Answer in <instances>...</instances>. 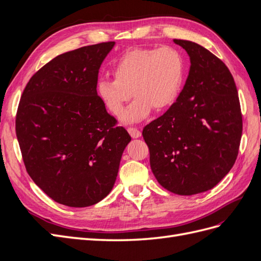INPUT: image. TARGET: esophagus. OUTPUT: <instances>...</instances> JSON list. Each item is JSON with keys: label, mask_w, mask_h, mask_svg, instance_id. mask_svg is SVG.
<instances>
[{"label": "esophagus", "mask_w": 261, "mask_h": 261, "mask_svg": "<svg viewBox=\"0 0 261 261\" xmlns=\"http://www.w3.org/2000/svg\"><path fill=\"white\" fill-rule=\"evenodd\" d=\"M127 132L129 133V135L133 137V138H138L141 136V133L138 128L136 127H127Z\"/></svg>", "instance_id": "34e87169"}]
</instances>
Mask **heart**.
Instances as JSON below:
<instances>
[{"label":"heart","instance_id":"heart-1","mask_svg":"<svg viewBox=\"0 0 261 261\" xmlns=\"http://www.w3.org/2000/svg\"><path fill=\"white\" fill-rule=\"evenodd\" d=\"M113 80H101L97 93L114 115H120L130 100H136L122 115L125 123L146 118L153 108L163 111L177 99L185 76V61L173 46L135 48L126 51L112 67Z\"/></svg>","mask_w":261,"mask_h":261}]
</instances>
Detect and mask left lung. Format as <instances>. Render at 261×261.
<instances>
[{
  "label": "left lung",
  "mask_w": 261,
  "mask_h": 261,
  "mask_svg": "<svg viewBox=\"0 0 261 261\" xmlns=\"http://www.w3.org/2000/svg\"><path fill=\"white\" fill-rule=\"evenodd\" d=\"M191 59L183 90L170 109L146 125L150 167L160 185L177 195L215 187L235 163L243 120L234 78L203 46L174 39Z\"/></svg>",
  "instance_id": "left-lung-1"
}]
</instances>
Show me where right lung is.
<instances>
[{
	"mask_svg": "<svg viewBox=\"0 0 261 261\" xmlns=\"http://www.w3.org/2000/svg\"><path fill=\"white\" fill-rule=\"evenodd\" d=\"M115 42L58 55L30 78L16 114V136L29 176L68 207L99 202L112 191L130 141L97 93L102 62Z\"/></svg>",
	"mask_w": 261,
	"mask_h": 261,
	"instance_id": "right-lung-1",
	"label": "right lung"
}]
</instances>
